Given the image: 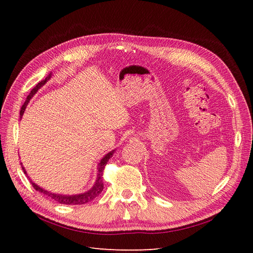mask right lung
Listing matches in <instances>:
<instances>
[{
    "mask_svg": "<svg viewBox=\"0 0 253 253\" xmlns=\"http://www.w3.org/2000/svg\"><path fill=\"white\" fill-rule=\"evenodd\" d=\"M51 75H52V74L50 73V74L47 76V77L45 78V80H42L40 83H38L37 85H36V87H34V88L32 89V91H30L29 95H28L27 98H26V101L24 102V104H23L22 108H21V111H20V116H21V118H22V116H23V114H24V112H25V109H26V106H27L28 102L30 101V99H32V98L36 95L37 91L39 90V89L44 85V84L46 83V82L51 78ZM114 152H115V150L109 152L108 154H106L105 156H103L102 159L100 160V162H99L98 168H97V177H96V180H95V183L93 185V187H91L89 190H87L86 192L80 193V194H74V195H64V194L52 193V192H49V191H47V190H44L43 188H41L40 186H38L37 183H35L32 179L29 178V176L27 175V172H26V170H25V168L23 167L22 164H21V165H22L23 171H24V173L27 175V177L29 178L30 182H32L33 187H34L37 191H39V192H41V193H43V194H46L47 196L51 197L52 200H55L56 202H58V203H60V204H64V205H83V204H86V203L91 202V201L94 200V198H96L99 194H100V193L102 192V190H103V181H102L103 170H104V168H105L106 164H108L109 159L113 156Z\"/></svg>",
    "mask_w": 253,
    "mask_h": 253,
    "instance_id": "add662e5",
    "label": "right lung"
}]
</instances>
